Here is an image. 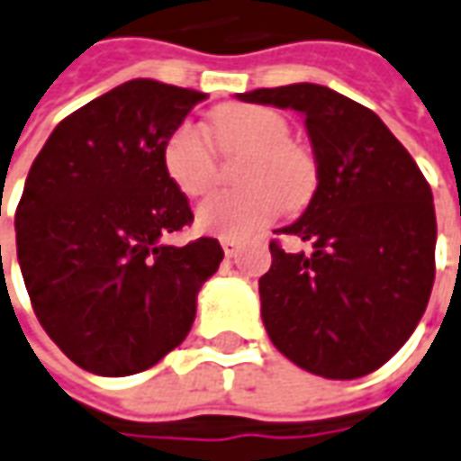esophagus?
Instances as JSON below:
<instances>
[{
	"instance_id": "34e87169",
	"label": "esophagus",
	"mask_w": 461,
	"mask_h": 461,
	"mask_svg": "<svg viewBox=\"0 0 461 461\" xmlns=\"http://www.w3.org/2000/svg\"><path fill=\"white\" fill-rule=\"evenodd\" d=\"M221 246H223V253L228 256V258H233L238 250H240V243L233 240V238H223V240H221Z\"/></svg>"
}]
</instances>
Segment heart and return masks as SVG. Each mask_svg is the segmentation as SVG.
<instances>
[{"label":"heart","mask_w":461,"mask_h":461,"mask_svg":"<svg viewBox=\"0 0 461 461\" xmlns=\"http://www.w3.org/2000/svg\"><path fill=\"white\" fill-rule=\"evenodd\" d=\"M211 138L223 155L249 152L240 170V193H215L195 208V228L218 238L256 236L271 225L284 203L298 205L313 188L309 155L291 145L284 117L266 107L228 104L211 115ZM163 167L180 193L190 198L211 190L218 158L195 122H180L163 142Z\"/></svg>","instance_id":"b5f03b06"}]
</instances>
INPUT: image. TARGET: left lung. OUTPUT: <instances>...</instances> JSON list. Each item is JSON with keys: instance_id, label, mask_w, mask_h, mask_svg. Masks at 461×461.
I'll list each match as a JSON object with an SVG mask.
<instances>
[{"instance_id": "obj_1", "label": "left lung", "mask_w": 461, "mask_h": 461, "mask_svg": "<svg viewBox=\"0 0 461 461\" xmlns=\"http://www.w3.org/2000/svg\"><path fill=\"white\" fill-rule=\"evenodd\" d=\"M238 100L296 110L309 130L319 185L296 223L311 240L258 281L263 326L296 366L358 379L384 366L417 329L434 284L437 218L427 177L376 113L323 85L243 92Z\"/></svg>"}]
</instances>
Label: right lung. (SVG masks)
<instances>
[{
	"mask_svg": "<svg viewBox=\"0 0 461 461\" xmlns=\"http://www.w3.org/2000/svg\"><path fill=\"white\" fill-rule=\"evenodd\" d=\"M203 92L130 79L65 117L34 158L17 205V258L32 309L67 358L130 376L183 344L215 238L165 243L193 223L163 142Z\"/></svg>",
	"mask_w": 461,
	"mask_h": 461,
	"instance_id": "add662e5",
	"label": "right lung"
}]
</instances>
